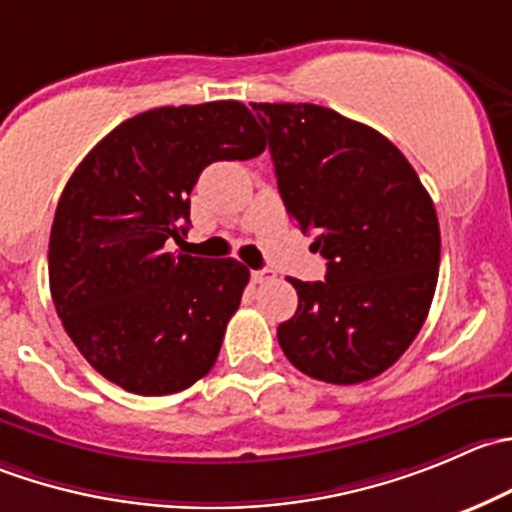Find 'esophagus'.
Here are the masks:
<instances>
[{
	"mask_svg": "<svg viewBox=\"0 0 512 512\" xmlns=\"http://www.w3.org/2000/svg\"><path fill=\"white\" fill-rule=\"evenodd\" d=\"M272 277H275V272H272V270H255V272H252V280H255L257 285H262V282H270Z\"/></svg>",
	"mask_w": 512,
	"mask_h": 512,
	"instance_id": "obj_1",
	"label": "esophagus"
}]
</instances>
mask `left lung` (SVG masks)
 <instances>
[{
  "mask_svg": "<svg viewBox=\"0 0 512 512\" xmlns=\"http://www.w3.org/2000/svg\"><path fill=\"white\" fill-rule=\"evenodd\" d=\"M252 109L287 215L327 260L322 282L290 277L297 310L277 327L282 352L315 380H372L428 317L440 267L433 200L403 152L367 124L317 104Z\"/></svg>",
  "mask_w": 512,
  "mask_h": 512,
  "instance_id": "1",
  "label": "left lung"
}]
</instances>
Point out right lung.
Segmentation results:
<instances>
[{"instance_id":"right-lung-1","label":"right lung","mask_w":512,"mask_h":512,"mask_svg":"<svg viewBox=\"0 0 512 512\" xmlns=\"http://www.w3.org/2000/svg\"><path fill=\"white\" fill-rule=\"evenodd\" d=\"M265 150L235 99L157 107L114 127L69 177L49 235V290L84 360L135 395H170L215 365L250 270L172 255L212 162Z\"/></svg>"}]
</instances>
